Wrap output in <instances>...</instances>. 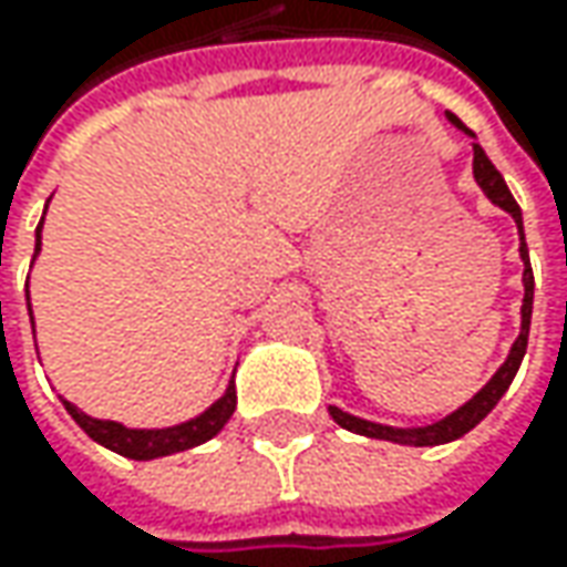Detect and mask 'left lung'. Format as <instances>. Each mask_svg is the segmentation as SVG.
<instances>
[{
	"label": "left lung",
	"instance_id": "8db88e82",
	"mask_svg": "<svg viewBox=\"0 0 567 567\" xmlns=\"http://www.w3.org/2000/svg\"><path fill=\"white\" fill-rule=\"evenodd\" d=\"M447 122L454 128H461L467 138H473V179L476 186L483 188V195L489 198L492 205L502 207L505 214L514 217V227H517V236H520V261H524V306H520V334L512 343L508 357L505 362L498 365V372L492 375L467 403H461L454 413H447L442 420L429 425H384V423H372V420H362V416H353L340 406H328L331 420L340 425V429H350L357 435H365V439H381V442H394V445H410V447H435V445H447L461 435H467L470 429L476 423H483L486 416L492 413V406L502 401V394L508 391V384L517 375L520 369V360L527 353V338H530V316H534V271H530V255H527V243H524V217H520V207L514 202L512 188L505 186L502 173L492 166V161L486 157V151L476 144V135L470 132L464 122L457 120L454 113H445Z\"/></svg>",
	"mask_w": 567,
	"mask_h": 567
}]
</instances>
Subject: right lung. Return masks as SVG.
<instances>
[{
  "label": "right lung",
  "mask_w": 567,
  "mask_h": 567,
  "mask_svg": "<svg viewBox=\"0 0 567 567\" xmlns=\"http://www.w3.org/2000/svg\"><path fill=\"white\" fill-rule=\"evenodd\" d=\"M50 198H53V195H50ZM47 205H50V202H47ZM43 217H47V207H43ZM43 217H40L37 233H33V236H37V243H33V261H37L40 246H43V243H40ZM28 312H31V293H28ZM233 375H236V372H233ZM59 401L69 410V416H72L97 445L110 447V451H116L122 457H132V461H154V457H166V454H176V451H188V447L205 445L207 439H214V435L227 425V420L233 416V410H236V384L229 379L227 391L210 403L207 410H202L198 416H192L186 423L164 425V429H132V425H122L116 423V420H97V416L84 413V410L75 406L72 401H65L62 394H59Z\"/></svg>",
  "instance_id": "right-lung-1"
}]
</instances>
